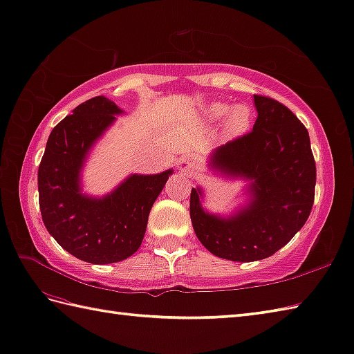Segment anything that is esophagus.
Masks as SVG:
<instances>
[{
    "instance_id": "34e87169",
    "label": "esophagus",
    "mask_w": 354,
    "mask_h": 354,
    "mask_svg": "<svg viewBox=\"0 0 354 354\" xmlns=\"http://www.w3.org/2000/svg\"><path fill=\"white\" fill-rule=\"evenodd\" d=\"M198 167V160L194 156H183L178 160V169L183 172V174H192L194 171Z\"/></svg>"
}]
</instances>
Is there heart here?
<instances>
[{
  "label": "heart",
  "mask_w": 354,
  "mask_h": 354,
  "mask_svg": "<svg viewBox=\"0 0 354 354\" xmlns=\"http://www.w3.org/2000/svg\"><path fill=\"white\" fill-rule=\"evenodd\" d=\"M206 118L211 120H218L221 118H226L225 122V129L229 134H241L246 131L250 125V110L246 105H235L230 108L227 104H221V102H214L211 105L206 106Z\"/></svg>",
  "instance_id": "b5f03b06"
}]
</instances>
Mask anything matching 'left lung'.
I'll return each instance as SVG.
<instances>
[{
	"mask_svg": "<svg viewBox=\"0 0 354 354\" xmlns=\"http://www.w3.org/2000/svg\"><path fill=\"white\" fill-rule=\"evenodd\" d=\"M254 129L212 151L209 168L246 180L248 201L230 215L203 207V189L192 187L194 232L215 257L250 263L284 248L312 211L316 165L307 128L278 100L254 95Z\"/></svg>",
	"mask_w": 354,
	"mask_h": 354,
	"instance_id": "left-lung-1",
	"label": "left lung"
}]
</instances>
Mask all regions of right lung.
<instances>
[{
    "label": "right lung",
    "instance_id": "add662e5",
    "mask_svg": "<svg viewBox=\"0 0 354 354\" xmlns=\"http://www.w3.org/2000/svg\"><path fill=\"white\" fill-rule=\"evenodd\" d=\"M124 111L105 96L77 105L48 136L38 169L42 221L68 254L111 264L140 248L149 211L172 174H131L104 197L82 192L81 176L91 148Z\"/></svg>",
    "mask_w": 354,
    "mask_h": 354
}]
</instances>
